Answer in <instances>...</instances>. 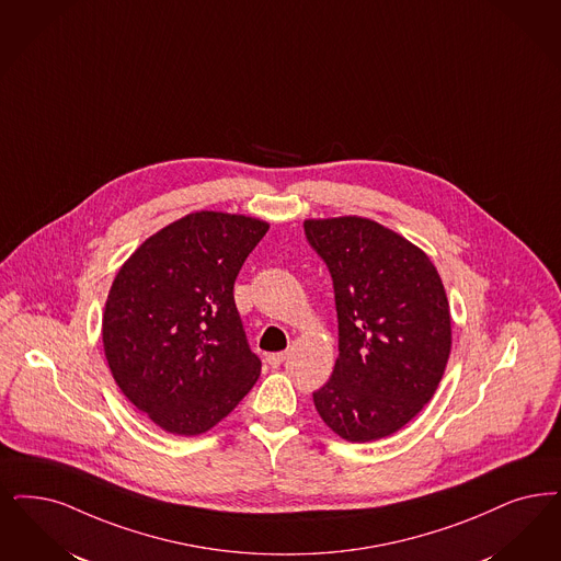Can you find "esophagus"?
I'll return each mask as SVG.
<instances>
[{"label":"esophagus","instance_id":"1","mask_svg":"<svg viewBox=\"0 0 561 561\" xmlns=\"http://www.w3.org/2000/svg\"><path fill=\"white\" fill-rule=\"evenodd\" d=\"M288 357V353H270L267 355V363H270L271 367H279L284 360Z\"/></svg>","mask_w":561,"mask_h":561}]
</instances>
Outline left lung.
Here are the masks:
<instances>
[{"mask_svg": "<svg viewBox=\"0 0 561 561\" xmlns=\"http://www.w3.org/2000/svg\"><path fill=\"white\" fill-rule=\"evenodd\" d=\"M305 236L334 282L340 351L314 407L344 440L390 436L424 409L447 367L440 275L426 252L363 217L309 219Z\"/></svg>", "mask_w": 561, "mask_h": 561, "instance_id": "8db88e82", "label": "left lung"}]
</instances>
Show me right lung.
<instances>
[{
	"label": "right lung",
	"instance_id": "add662e5",
	"mask_svg": "<svg viewBox=\"0 0 561 561\" xmlns=\"http://www.w3.org/2000/svg\"><path fill=\"white\" fill-rule=\"evenodd\" d=\"M270 224L201 210L167 225L114 277L102 319L108 367L157 426L198 436L261 376L233 284Z\"/></svg>",
	"mask_w": 561,
	"mask_h": 561
}]
</instances>
